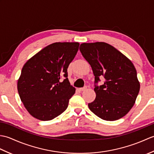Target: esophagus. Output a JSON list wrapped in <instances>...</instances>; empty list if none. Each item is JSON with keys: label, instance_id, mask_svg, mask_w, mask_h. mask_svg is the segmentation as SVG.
Instances as JSON below:
<instances>
[{"label": "esophagus", "instance_id": "obj_1", "mask_svg": "<svg viewBox=\"0 0 154 154\" xmlns=\"http://www.w3.org/2000/svg\"><path fill=\"white\" fill-rule=\"evenodd\" d=\"M87 87L85 86V87H82V88H80L79 89V91H85V90H86L87 89Z\"/></svg>", "mask_w": 154, "mask_h": 154}]
</instances>
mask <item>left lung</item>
I'll return each instance as SVG.
<instances>
[{
  "label": "left lung",
  "instance_id": "obj_1",
  "mask_svg": "<svg viewBox=\"0 0 154 154\" xmlns=\"http://www.w3.org/2000/svg\"><path fill=\"white\" fill-rule=\"evenodd\" d=\"M79 50L92 68L94 83L100 77L105 79L102 85H94L96 98L88 104L89 109L104 120L122 118L132 109L139 93L140 85L134 65L105 42L83 43Z\"/></svg>",
  "mask_w": 154,
  "mask_h": 154
}]
</instances>
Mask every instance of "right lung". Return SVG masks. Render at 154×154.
I'll return each mask as SVG.
<instances>
[{
  "instance_id": "obj_1",
  "label": "right lung",
  "mask_w": 154,
  "mask_h": 154,
  "mask_svg": "<svg viewBox=\"0 0 154 154\" xmlns=\"http://www.w3.org/2000/svg\"><path fill=\"white\" fill-rule=\"evenodd\" d=\"M78 42H55L28 60L18 80L20 98L33 117L47 121L63 112L75 93L67 68L79 50ZM61 75L66 79L59 80Z\"/></svg>"
}]
</instances>
